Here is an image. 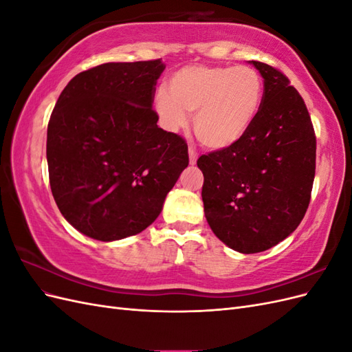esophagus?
<instances>
[{
  "label": "esophagus",
  "mask_w": 352,
  "mask_h": 352,
  "mask_svg": "<svg viewBox=\"0 0 352 352\" xmlns=\"http://www.w3.org/2000/svg\"><path fill=\"white\" fill-rule=\"evenodd\" d=\"M197 158H198L197 151L194 150V148H189V163L190 164H195L197 163Z\"/></svg>",
  "instance_id": "esophagus-1"
}]
</instances>
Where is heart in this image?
<instances>
[{"label": "heart", "mask_w": 352, "mask_h": 352, "mask_svg": "<svg viewBox=\"0 0 352 352\" xmlns=\"http://www.w3.org/2000/svg\"><path fill=\"white\" fill-rule=\"evenodd\" d=\"M263 79L250 66H186L173 73L167 89L154 95V109L167 131H177L194 113V132L214 150L236 144L255 122Z\"/></svg>", "instance_id": "b5f03b06"}]
</instances>
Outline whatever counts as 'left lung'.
Segmentation results:
<instances>
[{"instance_id": "obj_1", "label": "left lung", "mask_w": 352, "mask_h": 352, "mask_svg": "<svg viewBox=\"0 0 352 352\" xmlns=\"http://www.w3.org/2000/svg\"><path fill=\"white\" fill-rule=\"evenodd\" d=\"M251 63L264 79L257 119L236 144L197 162L208 225L242 254L291 235L310 204L316 175V133L300 92L279 69Z\"/></svg>"}]
</instances>
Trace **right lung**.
Masks as SVG:
<instances>
[{"label": "right lung", "instance_id": "obj_1", "mask_svg": "<svg viewBox=\"0 0 352 352\" xmlns=\"http://www.w3.org/2000/svg\"><path fill=\"white\" fill-rule=\"evenodd\" d=\"M162 58L105 63L76 74L51 113L52 197L70 225L110 242L146 229L189 164L182 136L157 126Z\"/></svg>", "mask_w": 352, "mask_h": 352}]
</instances>
